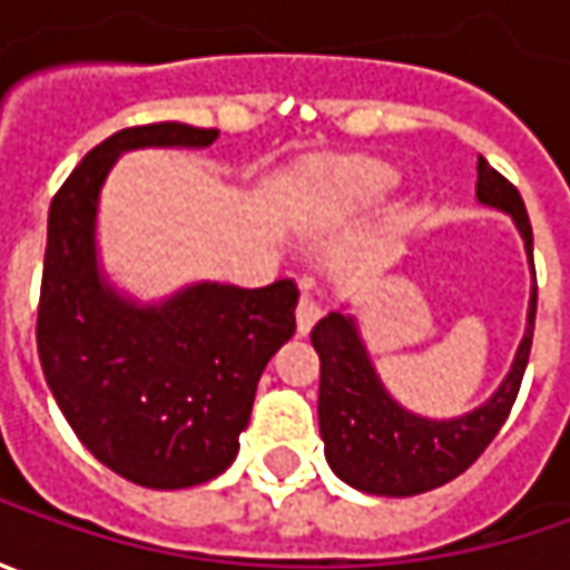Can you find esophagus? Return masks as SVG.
I'll use <instances>...</instances> for the list:
<instances>
[{
  "instance_id": "esophagus-1",
  "label": "esophagus",
  "mask_w": 570,
  "mask_h": 570,
  "mask_svg": "<svg viewBox=\"0 0 570 570\" xmlns=\"http://www.w3.org/2000/svg\"><path fill=\"white\" fill-rule=\"evenodd\" d=\"M295 317H297V336H307V333L314 330V323L320 320V304L311 295H301Z\"/></svg>"
}]
</instances>
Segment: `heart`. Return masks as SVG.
Listing matches in <instances>:
<instances>
[{"label":"heart","instance_id":"obj_1","mask_svg":"<svg viewBox=\"0 0 570 570\" xmlns=\"http://www.w3.org/2000/svg\"><path fill=\"white\" fill-rule=\"evenodd\" d=\"M396 170L381 165V161H348L340 165L330 180H326V193L333 199V206L340 208H364L381 203L390 189L396 187Z\"/></svg>","mask_w":570,"mask_h":570}]
</instances>
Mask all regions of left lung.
<instances>
[{
  "mask_svg": "<svg viewBox=\"0 0 570 570\" xmlns=\"http://www.w3.org/2000/svg\"><path fill=\"white\" fill-rule=\"evenodd\" d=\"M479 203L504 208L514 218L523 247L533 263V228L530 215L511 180H504L485 158H479ZM537 278V269H533ZM537 323V288L530 297L527 333L517 348L511 374L494 390L489 403L460 419L434 422L396 403L364 352L355 317L333 311L311 333L320 355V438L333 472L342 482L367 494L409 498L444 485L466 472L492 444L504 419L511 415L523 371L530 362Z\"/></svg>",
  "mask_w": 570,
  "mask_h": 570,
  "instance_id": "1",
  "label": "left lung"
}]
</instances>
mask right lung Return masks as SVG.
Wrapping results in <instances>:
<instances>
[{
    "mask_svg": "<svg viewBox=\"0 0 570 570\" xmlns=\"http://www.w3.org/2000/svg\"><path fill=\"white\" fill-rule=\"evenodd\" d=\"M218 129L129 126L91 148L50 203L37 355L78 441L145 489H189L228 470L263 367L295 333L297 285H189L136 304L98 269L95 218L107 170L129 148H206Z\"/></svg>",
    "mask_w": 570,
    "mask_h": 570,
    "instance_id": "add662e5",
    "label": "right lung"
}]
</instances>
